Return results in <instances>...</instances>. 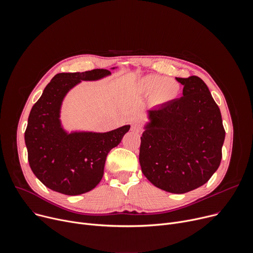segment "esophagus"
<instances>
[{
	"label": "esophagus",
	"instance_id": "obj_1",
	"mask_svg": "<svg viewBox=\"0 0 253 253\" xmlns=\"http://www.w3.org/2000/svg\"><path fill=\"white\" fill-rule=\"evenodd\" d=\"M131 130L132 131H134V132H140L141 131V125L140 124H138V123H133L131 125Z\"/></svg>",
	"mask_w": 253,
	"mask_h": 253
}]
</instances>
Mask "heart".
<instances>
[{
  "mask_svg": "<svg viewBox=\"0 0 253 253\" xmlns=\"http://www.w3.org/2000/svg\"><path fill=\"white\" fill-rule=\"evenodd\" d=\"M140 87L145 93H152L151 100L155 105H164L173 101L179 94L180 87L172 79L158 75H149L141 79Z\"/></svg>",
  "mask_w": 253,
  "mask_h": 253,
  "instance_id": "b5f03b06",
  "label": "heart"
}]
</instances>
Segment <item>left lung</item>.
Returning a JSON list of instances; mask_svg holds the SVG:
<instances>
[{"mask_svg":"<svg viewBox=\"0 0 253 253\" xmlns=\"http://www.w3.org/2000/svg\"><path fill=\"white\" fill-rule=\"evenodd\" d=\"M176 80L183 85L182 96L147 112L139 163L155 187L183 194L201 187L217 170L225 131L203 80Z\"/></svg>","mask_w":253,"mask_h":253,"instance_id":"8db88e82","label":"left lung"}]
</instances>
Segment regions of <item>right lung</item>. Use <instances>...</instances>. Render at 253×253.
<instances>
[{"instance_id": "add662e5", "label": "right lung", "mask_w": 253, "mask_h": 253, "mask_svg": "<svg viewBox=\"0 0 253 253\" xmlns=\"http://www.w3.org/2000/svg\"><path fill=\"white\" fill-rule=\"evenodd\" d=\"M108 76L110 71L100 69L57 74L32 108L24 133L29 162L37 178L52 191L76 196L94 189L103 176L106 156L130 129L125 125L109 132H69L61 124V106L70 90Z\"/></svg>"}]
</instances>
